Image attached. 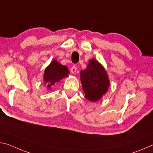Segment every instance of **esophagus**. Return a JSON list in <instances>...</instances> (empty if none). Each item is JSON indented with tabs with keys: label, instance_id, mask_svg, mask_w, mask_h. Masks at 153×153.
Instances as JSON below:
<instances>
[{
	"label": "esophagus",
	"instance_id": "1",
	"mask_svg": "<svg viewBox=\"0 0 153 153\" xmlns=\"http://www.w3.org/2000/svg\"><path fill=\"white\" fill-rule=\"evenodd\" d=\"M76 72V67L75 66H73L71 68V72L73 74H75Z\"/></svg>",
	"mask_w": 153,
	"mask_h": 153
}]
</instances>
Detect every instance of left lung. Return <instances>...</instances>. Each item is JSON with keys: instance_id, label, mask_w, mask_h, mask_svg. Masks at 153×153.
Returning a JSON list of instances; mask_svg holds the SVG:
<instances>
[{"instance_id": "8db88e82", "label": "left lung", "mask_w": 153, "mask_h": 153, "mask_svg": "<svg viewBox=\"0 0 153 153\" xmlns=\"http://www.w3.org/2000/svg\"><path fill=\"white\" fill-rule=\"evenodd\" d=\"M80 76L85 96L90 102L98 101L108 90V75L96 59H89L87 68L81 70Z\"/></svg>"}]
</instances>
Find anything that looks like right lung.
<instances>
[{"mask_svg": "<svg viewBox=\"0 0 153 153\" xmlns=\"http://www.w3.org/2000/svg\"><path fill=\"white\" fill-rule=\"evenodd\" d=\"M70 72L68 67L53 59L45 70L43 74L44 85H45L49 90H51L55 83L68 76Z\"/></svg>", "mask_w": 153, "mask_h": 153, "instance_id": "1", "label": "right lung"}]
</instances>
